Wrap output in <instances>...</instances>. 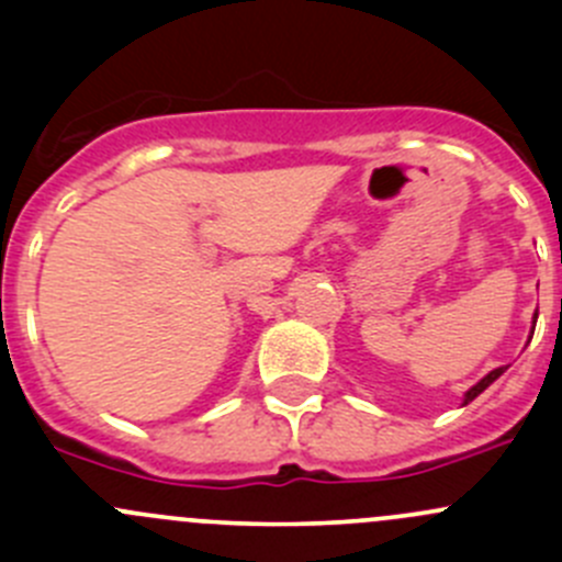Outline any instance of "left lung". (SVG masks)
Instances as JSON below:
<instances>
[{
    "label": "left lung",
    "instance_id": "1",
    "mask_svg": "<svg viewBox=\"0 0 562 562\" xmlns=\"http://www.w3.org/2000/svg\"><path fill=\"white\" fill-rule=\"evenodd\" d=\"M536 317H538V313H536ZM503 372H506V367H497V370H492V372H490V375H486V378H481V381H479V383H475V386H473V389H470V391H468V394H464V405H468V402H473V400H475V396H479V394H481V391H484L486 386H490V383H495V381H497V378H501V375H503Z\"/></svg>",
    "mask_w": 562,
    "mask_h": 562
}]
</instances>
